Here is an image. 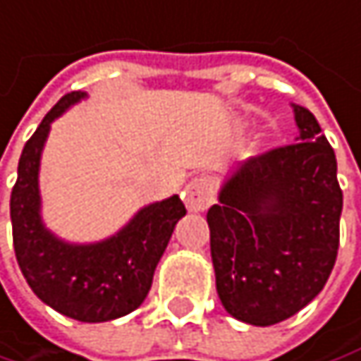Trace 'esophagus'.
Masks as SVG:
<instances>
[{"mask_svg":"<svg viewBox=\"0 0 361 361\" xmlns=\"http://www.w3.org/2000/svg\"><path fill=\"white\" fill-rule=\"evenodd\" d=\"M213 188L207 178H196L188 183V211L190 213H204L213 204Z\"/></svg>","mask_w":361,"mask_h":361,"instance_id":"34e87169","label":"esophagus"}]
</instances>
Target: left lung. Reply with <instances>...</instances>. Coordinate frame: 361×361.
I'll list each match as a JSON object with an SVG mask.
<instances>
[{
  "instance_id": "1",
  "label": "left lung",
  "mask_w": 361,
  "mask_h": 361,
  "mask_svg": "<svg viewBox=\"0 0 361 361\" xmlns=\"http://www.w3.org/2000/svg\"><path fill=\"white\" fill-rule=\"evenodd\" d=\"M291 107L298 142L233 167L207 213L219 300L254 326L308 306L339 250L343 192L335 150L306 107Z\"/></svg>"
}]
</instances>
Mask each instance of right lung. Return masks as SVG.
<instances>
[{
    "label": "right lung",
    "mask_w": 361,
    "mask_h": 361,
    "mask_svg": "<svg viewBox=\"0 0 361 361\" xmlns=\"http://www.w3.org/2000/svg\"><path fill=\"white\" fill-rule=\"evenodd\" d=\"M82 99V90L61 97L24 145L10 216L16 260L35 295L68 318L107 322L145 302L154 269L185 207L178 196L147 204L115 235L92 244L66 242L45 227L39 192L43 147L51 123Z\"/></svg>",
    "instance_id": "right-lung-1"
}]
</instances>
